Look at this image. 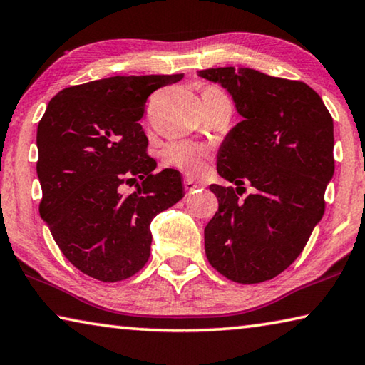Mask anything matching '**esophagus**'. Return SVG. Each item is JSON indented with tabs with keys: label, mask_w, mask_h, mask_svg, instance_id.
<instances>
[{
	"label": "esophagus",
	"mask_w": 365,
	"mask_h": 365,
	"mask_svg": "<svg viewBox=\"0 0 365 365\" xmlns=\"http://www.w3.org/2000/svg\"><path fill=\"white\" fill-rule=\"evenodd\" d=\"M183 187H185V191H187V193H193L195 190L201 188V185L195 183L193 180H191L190 177H185V180H183Z\"/></svg>",
	"instance_id": "34e87169"
}]
</instances>
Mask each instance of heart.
<instances>
[{"mask_svg": "<svg viewBox=\"0 0 365 365\" xmlns=\"http://www.w3.org/2000/svg\"><path fill=\"white\" fill-rule=\"evenodd\" d=\"M211 158V151L206 146L188 143V141H177L165 146L163 159L165 165L177 168L190 175H200L205 172Z\"/></svg>", "mask_w": 365, "mask_h": 365, "instance_id": "1", "label": "heart"}]
</instances>
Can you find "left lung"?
<instances>
[{
	"instance_id": "obj_1",
	"label": "left lung",
	"mask_w": 365,
	"mask_h": 365,
	"mask_svg": "<svg viewBox=\"0 0 365 365\" xmlns=\"http://www.w3.org/2000/svg\"><path fill=\"white\" fill-rule=\"evenodd\" d=\"M228 91L243 117L225 135L217 172L235 187L211 185L219 211L205 228L212 267L237 283L282 274L304 250L325 211L335 172L333 119L316 91L246 67L200 71ZM245 182L253 193L240 200Z\"/></svg>"
}]
</instances>
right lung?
<instances>
[{"instance_id": "right-lung-1", "label": "right lung", "mask_w": 365, "mask_h": 365, "mask_svg": "<svg viewBox=\"0 0 365 365\" xmlns=\"http://www.w3.org/2000/svg\"><path fill=\"white\" fill-rule=\"evenodd\" d=\"M182 78L117 76L69 86L38 123L40 215L63 255L96 280L137 274L150 259L151 220L185 195L180 172H153L158 164L138 123L148 96ZM137 176L138 190L123 195Z\"/></svg>"}]
</instances>
